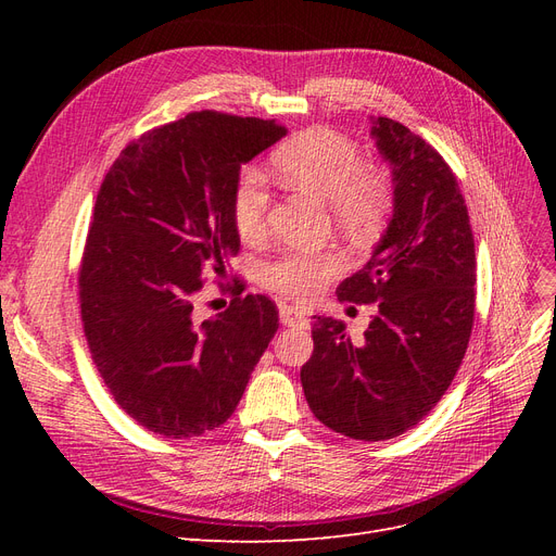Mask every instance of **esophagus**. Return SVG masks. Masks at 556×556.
<instances>
[{
  "label": "esophagus",
  "instance_id": "obj_1",
  "mask_svg": "<svg viewBox=\"0 0 556 556\" xmlns=\"http://www.w3.org/2000/svg\"><path fill=\"white\" fill-rule=\"evenodd\" d=\"M280 323L288 325V327H306L308 317L294 306H282L280 308Z\"/></svg>",
  "mask_w": 556,
  "mask_h": 556
}]
</instances>
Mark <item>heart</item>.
I'll return each instance as SVG.
<instances>
[{
	"instance_id": "b5f03b06",
	"label": "heart",
	"mask_w": 556,
	"mask_h": 556,
	"mask_svg": "<svg viewBox=\"0 0 556 556\" xmlns=\"http://www.w3.org/2000/svg\"><path fill=\"white\" fill-rule=\"evenodd\" d=\"M271 166L285 188L329 204L336 225L352 237L374 233L392 206L390 178L366 164L355 141L343 134L315 127L296 134L274 150ZM271 194L264 178L245 169L231 190V220L243 241H257L266 231ZM339 252L288 250L262 264V282L285 296L306 299L341 271Z\"/></svg>"
}]
</instances>
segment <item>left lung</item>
<instances>
[{
    "mask_svg": "<svg viewBox=\"0 0 556 556\" xmlns=\"http://www.w3.org/2000/svg\"><path fill=\"white\" fill-rule=\"evenodd\" d=\"M374 139L394 174V215L371 260L336 294L378 313L352 343L315 317L301 384L313 415L355 441H387L433 410L466 355L476 317V243L459 182L439 150L376 117Z\"/></svg>",
    "mask_w": 556,
    "mask_h": 556,
    "instance_id": "obj_1",
    "label": "left lung"
}]
</instances>
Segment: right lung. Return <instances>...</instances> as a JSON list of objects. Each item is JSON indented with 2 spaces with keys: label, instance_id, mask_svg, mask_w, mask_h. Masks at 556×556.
<instances>
[{
  "label": "right lung",
  "instance_id": "1",
  "mask_svg": "<svg viewBox=\"0 0 556 556\" xmlns=\"http://www.w3.org/2000/svg\"><path fill=\"white\" fill-rule=\"evenodd\" d=\"M285 134L260 117L188 113L131 141L99 188L78 268L83 331L117 406L164 439L225 425L278 331L274 301L239 280L215 317L199 323L194 304L241 248V164Z\"/></svg>",
  "mask_w": 556,
  "mask_h": 556
}]
</instances>
